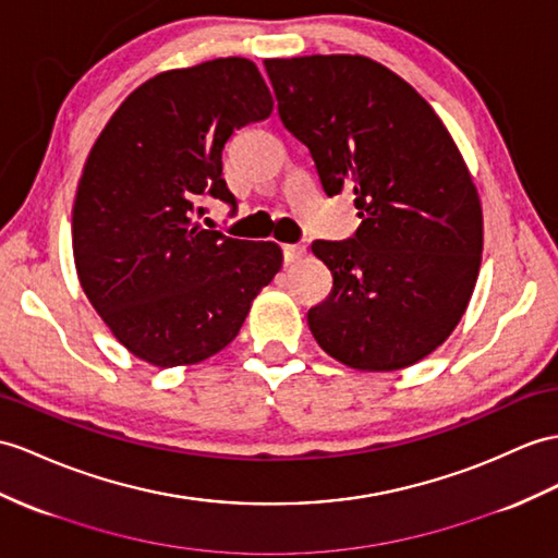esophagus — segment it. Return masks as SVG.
<instances>
[{
  "label": "esophagus",
  "mask_w": 558,
  "mask_h": 558,
  "mask_svg": "<svg viewBox=\"0 0 558 558\" xmlns=\"http://www.w3.org/2000/svg\"><path fill=\"white\" fill-rule=\"evenodd\" d=\"M305 246H301V243H287V246H283V260L287 263H298V260H303L305 257Z\"/></svg>",
  "instance_id": "esophagus-1"
}]
</instances>
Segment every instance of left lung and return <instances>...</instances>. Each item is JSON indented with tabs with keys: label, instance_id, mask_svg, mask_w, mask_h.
<instances>
[{
	"label": "left lung",
	"instance_id": "left-lung-1",
	"mask_svg": "<svg viewBox=\"0 0 558 558\" xmlns=\"http://www.w3.org/2000/svg\"><path fill=\"white\" fill-rule=\"evenodd\" d=\"M279 118L310 148L326 196L355 194L348 241H315L333 289L310 307L319 348L360 372H396L447 341L483 253L478 189L421 94L360 53L265 59Z\"/></svg>",
	"mask_w": 558,
	"mask_h": 558
}]
</instances>
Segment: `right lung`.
<instances>
[{
	"mask_svg": "<svg viewBox=\"0 0 558 558\" xmlns=\"http://www.w3.org/2000/svg\"><path fill=\"white\" fill-rule=\"evenodd\" d=\"M275 101L241 57L158 73L94 142L73 206L80 287L134 357L198 364L239 336L255 295L281 269L275 241L206 229L201 203L236 206L222 148Z\"/></svg>",
	"mask_w": 558,
	"mask_h": 558,
	"instance_id": "add662e5",
	"label": "right lung"
}]
</instances>
